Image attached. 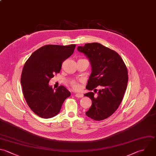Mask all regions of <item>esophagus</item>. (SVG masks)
Returning a JSON list of instances; mask_svg holds the SVG:
<instances>
[{
  "label": "esophagus",
  "mask_w": 156,
  "mask_h": 156,
  "mask_svg": "<svg viewBox=\"0 0 156 156\" xmlns=\"http://www.w3.org/2000/svg\"><path fill=\"white\" fill-rule=\"evenodd\" d=\"M75 96L76 97V98H82L83 97V94H80V93H76V94H75Z\"/></svg>",
  "instance_id": "esophagus-1"
}]
</instances>
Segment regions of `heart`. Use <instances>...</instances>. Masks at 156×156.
<instances>
[{"mask_svg": "<svg viewBox=\"0 0 156 156\" xmlns=\"http://www.w3.org/2000/svg\"><path fill=\"white\" fill-rule=\"evenodd\" d=\"M71 87L74 89V90H79L80 89V85L79 84V83L76 81V80H73L71 82Z\"/></svg>", "mask_w": 156, "mask_h": 156, "instance_id": "obj_1", "label": "heart"}]
</instances>
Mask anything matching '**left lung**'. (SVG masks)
I'll return each instance as SVG.
<instances>
[{
    "instance_id": "8db88e82",
    "label": "left lung",
    "mask_w": 156,
    "mask_h": 156,
    "mask_svg": "<svg viewBox=\"0 0 156 156\" xmlns=\"http://www.w3.org/2000/svg\"><path fill=\"white\" fill-rule=\"evenodd\" d=\"M77 50L87 56L91 66L86 88L95 93V88L102 87L97 96L91 91L84 94L92 101L85 114L96 121L105 119L117 110L123 99L128 82L126 66L117 52L98 43H87Z\"/></svg>"
}]
</instances>
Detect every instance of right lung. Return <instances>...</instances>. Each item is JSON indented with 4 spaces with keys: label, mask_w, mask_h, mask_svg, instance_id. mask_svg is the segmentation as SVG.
Returning <instances> with one entry per match:
<instances>
[{
    "label": "right lung",
    "mask_w": 156,
    "mask_h": 156,
    "mask_svg": "<svg viewBox=\"0 0 156 156\" xmlns=\"http://www.w3.org/2000/svg\"><path fill=\"white\" fill-rule=\"evenodd\" d=\"M76 45L49 44L35 51L26 61L21 74L23 94L30 109L43 118L57 115L71 93L61 85L54 91L49 82L59 73L62 63L74 52Z\"/></svg>",
    "instance_id": "right-lung-1"
}]
</instances>
